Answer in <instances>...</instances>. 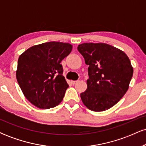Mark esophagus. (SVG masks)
I'll use <instances>...</instances> for the list:
<instances>
[{
	"label": "esophagus",
	"instance_id": "esophagus-1",
	"mask_svg": "<svg viewBox=\"0 0 146 146\" xmlns=\"http://www.w3.org/2000/svg\"><path fill=\"white\" fill-rule=\"evenodd\" d=\"M78 82H79V80H72L71 83L73 84H75L78 83Z\"/></svg>",
	"mask_w": 146,
	"mask_h": 146
}]
</instances>
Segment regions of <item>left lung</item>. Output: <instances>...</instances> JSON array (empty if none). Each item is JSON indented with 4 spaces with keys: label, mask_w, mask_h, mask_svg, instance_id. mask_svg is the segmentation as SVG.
<instances>
[{
    "label": "left lung",
    "mask_w": 146,
    "mask_h": 146,
    "mask_svg": "<svg viewBox=\"0 0 146 146\" xmlns=\"http://www.w3.org/2000/svg\"><path fill=\"white\" fill-rule=\"evenodd\" d=\"M78 51L88 65L87 89L80 94L88 109L104 111L119 101L128 90L133 68L127 55L106 43H83Z\"/></svg>",
    "instance_id": "8db88e82"
}]
</instances>
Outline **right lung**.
Returning <instances> with one entry per match:
<instances>
[{
	"instance_id": "right-lung-1",
	"label": "right lung",
	"mask_w": 146,
	"mask_h": 146,
	"mask_svg": "<svg viewBox=\"0 0 146 146\" xmlns=\"http://www.w3.org/2000/svg\"><path fill=\"white\" fill-rule=\"evenodd\" d=\"M69 43L48 42L34 45L19 56L16 79L25 97L42 109L62 101L68 87L60 64L71 53Z\"/></svg>"
}]
</instances>
